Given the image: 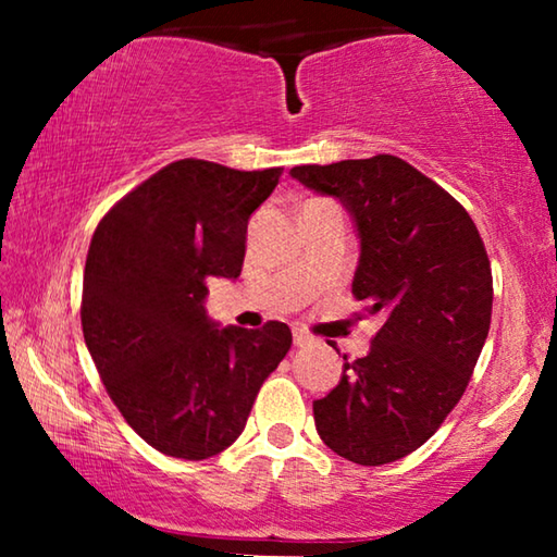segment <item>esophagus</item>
<instances>
[{"mask_svg":"<svg viewBox=\"0 0 557 557\" xmlns=\"http://www.w3.org/2000/svg\"><path fill=\"white\" fill-rule=\"evenodd\" d=\"M292 336H295V346H307V344H312V336H309L305 329H295V332H292Z\"/></svg>","mask_w":557,"mask_h":557,"instance_id":"34e87169","label":"esophagus"}]
</instances>
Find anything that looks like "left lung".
<instances>
[{
	"mask_svg": "<svg viewBox=\"0 0 557 557\" xmlns=\"http://www.w3.org/2000/svg\"><path fill=\"white\" fill-rule=\"evenodd\" d=\"M289 174L351 213L361 238L354 297L383 317L371 351L344 356L342 381L314 400L317 432L338 457L388 465L435 435L474 373L494 301L484 240L465 206L400 157Z\"/></svg>",
	"mask_w": 557,
	"mask_h": 557,
	"instance_id": "8db88e82",
	"label": "left lung"
}]
</instances>
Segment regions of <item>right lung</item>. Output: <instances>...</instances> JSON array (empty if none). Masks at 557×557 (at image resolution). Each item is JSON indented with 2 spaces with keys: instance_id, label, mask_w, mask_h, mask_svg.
Masks as SVG:
<instances>
[{
  "instance_id": "1",
  "label": "right lung",
  "mask_w": 557,
  "mask_h": 557,
  "mask_svg": "<svg viewBox=\"0 0 557 557\" xmlns=\"http://www.w3.org/2000/svg\"><path fill=\"white\" fill-rule=\"evenodd\" d=\"M282 176L178 159L102 215L83 272L92 363L127 425L178 459H209L248 422L292 346L287 324L215 326L206 280L240 275L248 219Z\"/></svg>"
}]
</instances>
